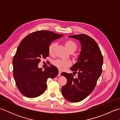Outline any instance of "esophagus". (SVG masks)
<instances>
[{
    "label": "esophagus",
    "instance_id": "esophagus-1",
    "mask_svg": "<svg viewBox=\"0 0 120 120\" xmlns=\"http://www.w3.org/2000/svg\"><path fill=\"white\" fill-rule=\"evenodd\" d=\"M61 71H59V74L58 75V76H61Z\"/></svg>",
    "mask_w": 120,
    "mask_h": 120
}]
</instances>
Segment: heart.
Wrapping results in <instances>:
<instances>
[{"label":"heart","instance_id":"obj_1","mask_svg":"<svg viewBox=\"0 0 120 120\" xmlns=\"http://www.w3.org/2000/svg\"><path fill=\"white\" fill-rule=\"evenodd\" d=\"M56 42L52 43L48 46V51L49 55H52L55 52V48L57 46ZM65 45L67 49L70 53H73L77 49V45L72 41L68 40L65 42ZM53 65L61 71L65 70L66 68L70 67L72 65V62L70 60H62L60 59L55 60L52 62Z\"/></svg>","mask_w":120,"mask_h":120}]
</instances>
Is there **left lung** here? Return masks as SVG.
<instances>
[{
  "instance_id": "left-lung-1",
  "label": "left lung",
  "mask_w": 120,
  "mask_h": 120,
  "mask_svg": "<svg viewBox=\"0 0 120 120\" xmlns=\"http://www.w3.org/2000/svg\"><path fill=\"white\" fill-rule=\"evenodd\" d=\"M69 38L79 40L81 50L77 62L71 68L79 74L74 78L72 73H62L67 79L62 88L63 97L71 102H79L86 98L95 88L102 72L103 57L98 44L93 38L85 34L70 35Z\"/></svg>"
}]
</instances>
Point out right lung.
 Returning a JSON list of instances; mask_svg holds the SVG:
<instances>
[{
    "label": "right lung",
    "instance_id": "add662e5",
    "mask_svg": "<svg viewBox=\"0 0 120 120\" xmlns=\"http://www.w3.org/2000/svg\"><path fill=\"white\" fill-rule=\"evenodd\" d=\"M63 35L48 30H39L27 35L20 43L13 59L14 78L22 95L29 98H37L47 89V79L53 78L58 70L50 65L43 71L38 68L41 59L49 55L48 48L53 41Z\"/></svg>",
    "mask_w": 120,
    "mask_h": 120
}]
</instances>
